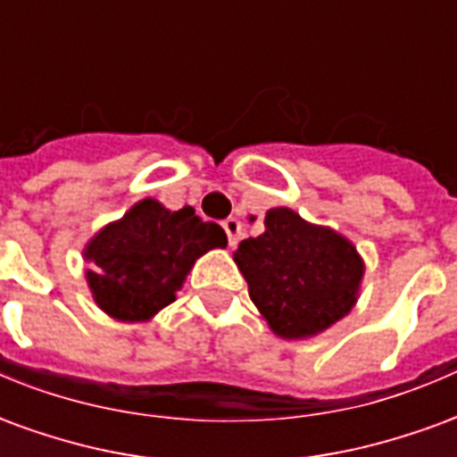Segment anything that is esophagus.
I'll use <instances>...</instances> for the list:
<instances>
[{
    "label": "esophagus",
    "instance_id": "1",
    "mask_svg": "<svg viewBox=\"0 0 457 457\" xmlns=\"http://www.w3.org/2000/svg\"><path fill=\"white\" fill-rule=\"evenodd\" d=\"M222 228H225V232H228L229 247H235V245L239 242V235H242V222H239L237 218H228V220H222Z\"/></svg>",
    "mask_w": 457,
    "mask_h": 457
}]
</instances>
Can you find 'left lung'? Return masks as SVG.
Masks as SVG:
<instances>
[{
	"instance_id": "8db88e82",
	"label": "left lung",
	"mask_w": 457,
	"mask_h": 457,
	"mask_svg": "<svg viewBox=\"0 0 457 457\" xmlns=\"http://www.w3.org/2000/svg\"><path fill=\"white\" fill-rule=\"evenodd\" d=\"M259 237L235 252L249 298L281 337L316 336L350 313L362 262L337 232L308 225L288 208H274Z\"/></svg>"
}]
</instances>
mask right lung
Segmentation results:
<instances>
[{
    "mask_svg": "<svg viewBox=\"0 0 457 457\" xmlns=\"http://www.w3.org/2000/svg\"><path fill=\"white\" fill-rule=\"evenodd\" d=\"M225 245V229L200 220L190 205L170 212L156 200H141L87 245V281L110 316L146 320L176 298L200 254Z\"/></svg>",
    "mask_w": 457,
    "mask_h": 457,
    "instance_id": "1",
    "label": "right lung"
}]
</instances>
